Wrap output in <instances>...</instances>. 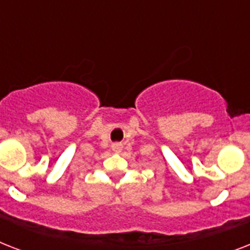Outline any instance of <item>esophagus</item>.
Returning a JSON list of instances; mask_svg holds the SVG:
<instances>
[{
  "instance_id": "obj_1",
  "label": "esophagus",
  "mask_w": 250,
  "mask_h": 250,
  "mask_svg": "<svg viewBox=\"0 0 250 250\" xmlns=\"http://www.w3.org/2000/svg\"><path fill=\"white\" fill-rule=\"evenodd\" d=\"M113 150H114V152H117V153L121 152V150H122L121 144H114V145H113Z\"/></svg>"
}]
</instances>
